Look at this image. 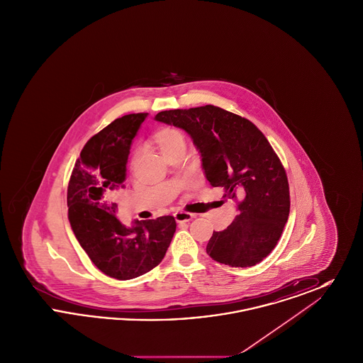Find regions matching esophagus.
<instances>
[{
	"label": "esophagus",
	"mask_w": 363,
	"mask_h": 363,
	"mask_svg": "<svg viewBox=\"0 0 363 363\" xmlns=\"http://www.w3.org/2000/svg\"><path fill=\"white\" fill-rule=\"evenodd\" d=\"M193 213H189V212H185V211H178V212H175L174 213V218H175V220L178 222V223H185V222H190L191 219H193Z\"/></svg>",
	"instance_id": "34e87169"
}]
</instances>
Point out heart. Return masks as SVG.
Returning a JSON list of instances; mask_svg holds the SVG:
<instances>
[{"mask_svg":"<svg viewBox=\"0 0 363 363\" xmlns=\"http://www.w3.org/2000/svg\"><path fill=\"white\" fill-rule=\"evenodd\" d=\"M154 140L159 150L163 152V155H166L169 151L179 145H185V135L173 126H163L157 129L154 133ZM135 159L136 156H133L132 163H135Z\"/></svg>","mask_w":363,"mask_h":363,"instance_id":"b5f03b06","label":"heart"}]
</instances>
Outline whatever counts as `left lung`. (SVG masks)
<instances>
[{"label": "left lung", "instance_id": "obj_1", "mask_svg": "<svg viewBox=\"0 0 363 363\" xmlns=\"http://www.w3.org/2000/svg\"><path fill=\"white\" fill-rule=\"evenodd\" d=\"M156 121L188 132L199 148L209 184L237 200L238 215L208 241L209 257L231 267H253L277 246L290 213L286 170L253 122L218 106L157 113Z\"/></svg>", "mask_w": 363, "mask_h": 363}]
</instances>
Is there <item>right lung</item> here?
Instances as JSON below:
<instances>
[{"instance_id":"add662e5","label":"right lung","mask_w":363,"mask_h":363,"mask_svg":"<svg viewBox=\"0 0 363 363\" xmlns=\"http://www.w3.org/2000/svg\"><path fill=\"white\" fill-rule=\"evenodd\" d=\"M145 117L123 116L89 138L68 185V218L77 241L99 271L118 280L159 265L177 228L170 215L136 220L130 228L116 218V194L125 188L130 144Z\"/></svg>"}]
</instances>
